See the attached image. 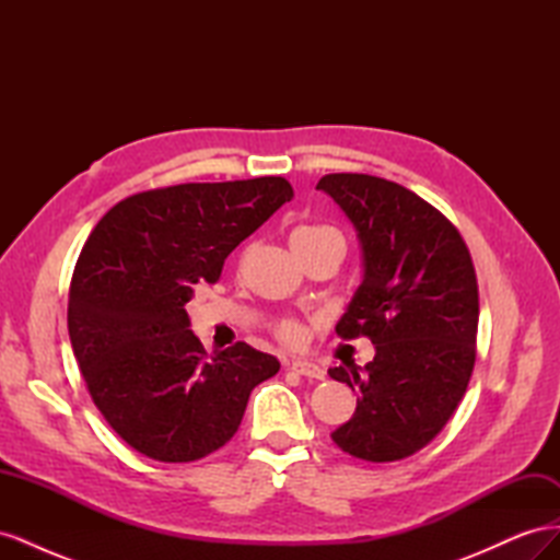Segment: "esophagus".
<instances>
[{
  "mask_svg": "<svg viewBox=\"0 0 560 560\" xmlns=\"http://www.w3.org/2000/svg\"><path fill=\"white\" fill-rule=\"evenodd\" d=\"M287 369H292L294 374L306 376V378H325V369L313 364V362H306V360H294L287 364Z\"/></svg>",
  "mask_w": 560,
  "mask_h": 560,
  "instance_id": "esophagus-1",
  "label": "esophagus"
}]
</instances>
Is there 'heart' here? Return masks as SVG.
<instances>
[{"label":"heart","mask_w":560,"mask_h":560,"mask_svg":"<svg viewBox=\"0 0 560 560\" xmlns=\"http://www.w3.org/2000/svg\"><path fill=\"white\" fill-rule=\"evenodd\" d=\"M322 241H341L343 235L327 224H303L292 231V245H315ZM276 336L287 346H299L303 341V327L296 319H282L276 325Z\"/></svg>","instance_id":"b5f03b06"}]
</instances>
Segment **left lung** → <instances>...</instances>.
<instances>
[{
    "label": "left lung",
    "instance_id": "8db88e82",
    "mask_svg": "<svg viewBox=\"0 0 560 560\" xmlns=\"http://www.w3.org/2000/svg\"><path fill=\"white\" fill-rule=\"evenodd\" d=\"M358 229L364 280L336 334L376 346L360 376H329L358 389V409L331 432L366 463L409 457L444 430L477 360L479 284L469 249L448 219L401 184L334 173L317 182Z\"/></svg>",
    "mask_w": 560,
    "mask_h": 560
}]
</instances>
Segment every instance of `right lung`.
I'll return each instance as SVG.
<instances>
[{"mask_svg":"<svg viewBox=\"0 0 560 560\" xmlns=\"http://www.w3.org/2000/svg\"><path fill=\"white\" fill-rule=\"evenodd\" d=\"M292 198L284 177L165 186L118 202L83 245L67 303L74 358L109 428L151 460L222 448L252 389L278 374L245 341L208 358L184 306Z\"/></svg>","mask_w":560,"mask_h":560,"instance_id":"right-lung-1","label":"right lung"}]
</instances>
